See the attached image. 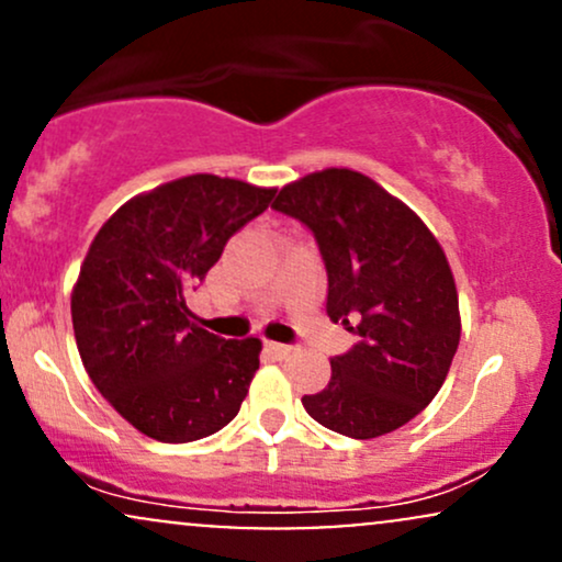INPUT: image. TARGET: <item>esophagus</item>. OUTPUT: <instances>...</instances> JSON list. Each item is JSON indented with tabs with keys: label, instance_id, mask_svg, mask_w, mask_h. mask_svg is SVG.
Returning a JSON list of instances; mask_svg holds the SVG:
<instances>
[{
	"label": "esophagus",
	"instance_id": "esophagus-1",
	"mask_svg": "<svg viewBox=\"0 0 562 562\" xmlns=\"http://www.w3.org/2000/svg\"><path fill=\"white\" fill-rule=\"evenodd\" d=\"M267 351L272 353L274 359H288L290 353L295 351V346H290V344H267Z\"/></svg>",
	"mask_w": 562,
	"mask_h": 562
}]
</instances>
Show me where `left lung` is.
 Segmentation results:
<instances>
[{
    "instance_id": "obj_1",
    "label": "left lung",
    "mask_w": 562,
    "mask_h": 562,
    "mask_svg": "<svg viewBox=\"0 0 562 562\" xmlns=\"http://www.w3.org/2000/svg\"><path fill=\"white\" fill-rule=\"evenodd\" d=\"M272 209L312 229L327 269V317L359 335L303 406L348 438L402 428L434 402L460 346L454 277L434 232L351 169L290 182Z\"/></svg>"
}]
</instances>
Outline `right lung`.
Here are the masks:
<instances>
[{"mask_svg": "<svg viewBox=\"0 0 562 562\" xmlns=\"http://www.w3.org/2000/svg\"><path fill=\"white\" fill-rule=\"evenodd\" d=\"M272 198L267 187L192 173L128 200L89 245L70 295L76 346L94 389L139 434L198 441L240 412L261 340L203 330L184 299Z\"/></svg>", "mask_w": 562, "mask_h": 562, "instance_id": "right-lung-1", "label": "right lung"}]
</instances>
